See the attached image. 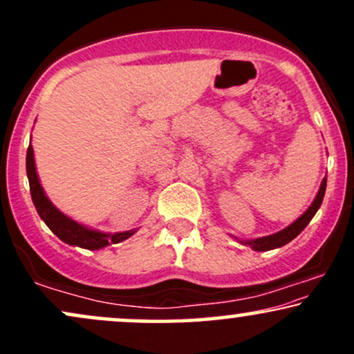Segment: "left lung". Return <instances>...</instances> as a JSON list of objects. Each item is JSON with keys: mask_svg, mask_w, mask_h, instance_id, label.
<instances>
[{"mask_svg": "<svg viewBox=\"0 0 354 354\" xmlns=\"http://www.w3.org/2000/svg\"><path fill=\"white\" fill-rule=\"evenodd\" d=\"M324 191H326V178H323V181H321L318 194H316L315 201L311 203L310 208L304 211L296 221L291 223V225L286 226L284 230L278 231V233L270 234V236L256 238V239H238V238L236 239L241 243V245L253 248L254 251H270V250H274V248H281L284 245H288L291 239H295L304 228H306L308 223L311 221L313 216L316 214V211L319 209L321 203H323V198H324Z\"/></svg>", "mask_w": 354, "mask_h": 354, "instance_id": "8db88e82", "label": "left lung"}]
</instances>
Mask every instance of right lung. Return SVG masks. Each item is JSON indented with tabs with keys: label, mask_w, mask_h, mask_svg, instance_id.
<instances>
[{
	"label": "right lung",
	"mask_w": 354,
	"mask_h": 354,
	"mask_svg": "<svg viewBox=\"0 0 354 354\" xmlns=\"http://www.w3.org/2000/svg\"><path fill=\"white\" fill-rule=\"evenodd\" d=\"M26 174L30 180V191H31V200L36 211H38L39 218L46 223V226L53 233L58 236L61 241L66 245L84 248V250H101V248L115 245V243H121L124 239L135 234L136 230L121 231V233H103V231L86 228L84 225H80L78 221L66 216L64 213L56 208L50 201V198L44 193L41 183H39L38 173H36L35 166V153L33 146H28L26 151Z\"/></svg>",
	"instance_id": "add662e5"
}]
</instances>
